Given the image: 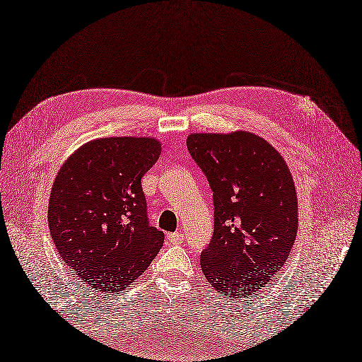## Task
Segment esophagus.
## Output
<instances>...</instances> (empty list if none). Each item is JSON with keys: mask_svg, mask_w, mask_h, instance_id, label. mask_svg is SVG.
Here are the masks:
<instances>
[{"mask_svg": "<svg viewBox=\"0 0 362 362\" xmlns=\"http://www.w3.org/2000/svg\"><path fill=\"white\" fill-rule=\"evenodd\" d=\"M168 240L172 244H182L184 241V235L181 232H175V233H169L168 235Z\"/></svg>", "mask_w": 362, "mask_h": 362, "instance_id": "esophagus-1", "label": "esophagus"}]
</instances>
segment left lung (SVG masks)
Returning <instances> with one entry per match:
<instances>
[{
	"label": "left lung",
	"mask_w": 362,
	"mask_h": 362,
	"mask_svg": "<svg viewBox=\"0 0 362 362\" xmlns=\"http://www.w3.org/2000/svg\"><path fill=\"white\" fill-rule=\"evenodd\" d=\"M187 148L213 190L214 233L204 276L224 298L248 296L281 269L298 230L292 175L267 141L247 132L194 133Z\"/></svg>",
	"instance_id": "left-lung-1"
}]
</instances>
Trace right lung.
Masks as SVG:
<instances>
[{"instance_id":"obj_1","label":"right lung","mask_w":362,"mask_h":362,"mask_svg":"<svg viewBox=\"0 0 362 362\" xmlns=\"http://www.w3.org/2000/svg\"><path fill=\"white\" fill-rule=\"evenodd\" d=\"M160 153L151 138H105L81 146L59 169L49 230L62 260L91 289H127L163 245L141 184Z\"/></svg>"}]
</instances>
